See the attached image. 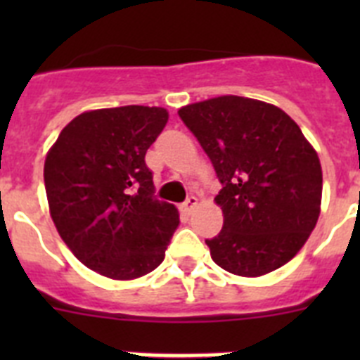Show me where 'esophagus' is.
<instances>
[{
	"instance_id": "esophagus-1",
	"label": "esophagus",
	"mask_w": 360,
	"mask_h": 360,
	"mask_svg": "<svg viewBox=\"0 0 360 360\" xmlns=\"http://www.w3.org/2000/svg\"><path fill=\"white\" fill-rule=\"evenodd\" d=\"M196 205H198V198L196 196H189V198L186 200V203H182V212L184 214H191V212L195 211Z\"/></svg>"
}]
</instances>
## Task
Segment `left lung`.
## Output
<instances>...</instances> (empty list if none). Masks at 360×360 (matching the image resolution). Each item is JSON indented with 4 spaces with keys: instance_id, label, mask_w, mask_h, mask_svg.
<instances>
[{
    "instance_id": "left-lung-1",
    "label": "left lung",
    "mask_w": 360,
    "mask_h": 360,
    "mask_svg": "<svg viewBox=\"0 0 360 360\" xmlns=\"http://www.w3.org/2000/svg\"><path fill=\"white\" fill-rule=\"evenodd\" d=\"M211 158L224 229L205 240L212 262L257 278L288 263L321 212L323 171L297 124L274 104L224 95L178 110Z\"/></svg>"
}]
</instances>
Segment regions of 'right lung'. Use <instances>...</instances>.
Segmentation results:
<instances>
[{
  "label": "right lung",
  "instance_id": "1",
  "mask_svg": "<svg viewBox=\"0 0 360 360\" xmlns=\"http://www.w3.org/2000/svg\"><path fill=\"white\" fill-rule=\"evenodd\" d=\"M169 115L157 106L81 113L44 160L50 216L73 256L110 279H135L164 262L180 219L155 198L146 151Z\"/></svg>",
  "mask_w": 360,
  "mask_h": 360
}]
</instances>
